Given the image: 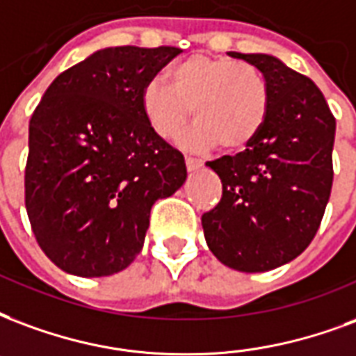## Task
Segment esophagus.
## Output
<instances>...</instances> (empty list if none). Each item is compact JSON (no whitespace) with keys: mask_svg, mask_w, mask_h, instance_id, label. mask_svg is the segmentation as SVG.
<instances>
[{"mask_svg":"<svg viewBox=\"0 0 356 356\" xmlns=\"http://www.w3.org/2000/svg\"><path fill=\"white\" fill-rule=\"evenodd\" d=\"M185 162H186V170L188 171H198L200 168H204V162H202V160H198V158L186 156Z\"/></svg>","mask_w":356,"mask_h":356,"instance_id":"34e87169","label":"esophagus"}]
</instances>
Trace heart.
<instances>
[{
    "mask_svg": "<svg viewBox=\"0 0 356 356\" xmlns=\"http://www.w3.org/2000/svg\"><path fill=\"white\" fill-rule=\"evenodd\" d=\"M141 109L158 138H175L194 109L198 124L183 138L185 147L243 151L264 128L270 88L254 65L194 54L168 71V84H145Z\"/></svg>",
    "mask_w": 356,
    "mask_h": 356,
    "instance_id": "obj_1",
    "label": "heart"
}]
</instances>
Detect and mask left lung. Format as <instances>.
Masks as SVG:
<instances>
[{"label": "left lung", "instance_id": "8db88e82", "mask_svg": "<svg viewBox=\"0 0 356 356\" xmlns=\"http://www.w3.org/2000/svg\"><path fill=\"white\" fill-rule=\"evenodd\" d=\"M228 56L268 81L270 113L257 139L236 156L207 162L222 198L204 213L209 251L232 270L259 273L294 260L312 243L332 191L336 118L312 79L270 54Z\"/></svg>", "mask_w": 356, "mask_h": 356}]
</instances>
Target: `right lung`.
<instances>
[{
	"label": "right lung",
	"instance_id": "obj_1",
	"mask_svg": "<svg viewBox=\"0 0 356 356\" xmlns=\"http://www.w3.org/2000/svg\"><path fill=\"white\" fill-rule=\"evenodd\" d=\"M181 49L107 47L60 73L30 120L26 211L39 247L79 277L122 272L151 207L186 181L183 154L152 131L145 84Z\"/></svg>",
	"mask_w": 356,
	"mask_h": 356
}]
</instances>
